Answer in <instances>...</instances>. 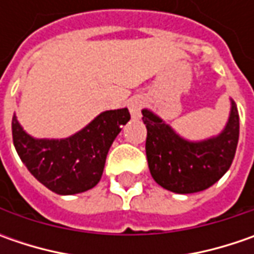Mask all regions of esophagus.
I'll use <instances>...</instances> for the list:
<instances>
[{"label": "esophagus", "mask_w": 254, "mask_h": 254, "mask_svg": "<svg viewBox=\"0 0 254 254\" xmlns=\"http://www.w3.org/2000/svg\"><path fill=\"white\" fill-rule=\"evenodd\" d=\"M144 106V99L140 96H132L128 100V109L134 119H140L141 117V109Z\"/></svg>", "instance_id": "1"}]
</instances>
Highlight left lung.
<instances>
[{"label": "left lung", "instance_id": "1", "mask_svg": "<svg viewBox=\"0 0 254 254\" xmlns=\"http://www.w3.org/2000/svg\"><path fill=\"white\" fill-rule=\"evenodd\" d=\"M147 127L145 154L154 181L177 193L206 190L223 177L235 158L239 141V113L232 102L226 128L215 138L190 142L148 110H142Z\"/></svg>", "mask_w": 254, "mask_h": 254}]
</instances>
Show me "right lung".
I'll use <instances>...</instances> for the list:
<instances>
[{
    "label": "right lung",
    "instance_id": "obj_1",
    "mask_svg": "<svg viewBox=\"0 0 254 254\" xmlns=\"http://www.w3.org/2000/svg\"><path fill=\"white\" fill-rule=\"evenodd\" d=\"M128 120L127 109L110 110L69 138L35 140L14 116L12 140L21 161L36 180L55 193L73 195L97 185L109 148Z\"/></svg>",
    "mask_w": 254,
    "mask_h": 254
}]
</instances>
